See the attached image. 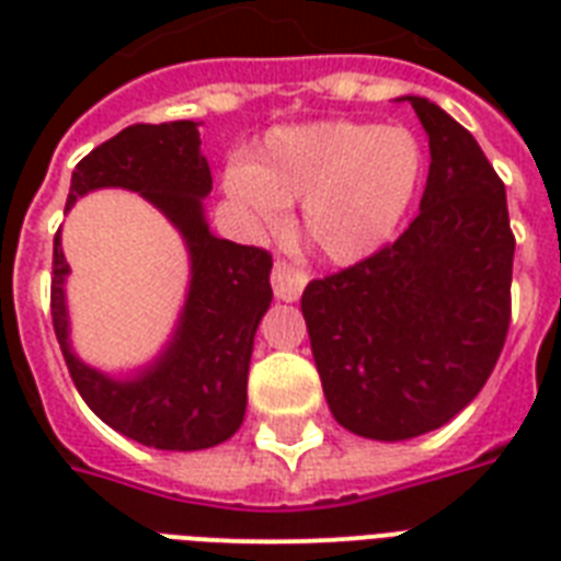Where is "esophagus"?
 Segmentation results:
<instances>
[{"label": "esophagus", "mask_w": 561, "mask_h": 561, "mask_svg": "<svg viewBox=\"0 0 561 561\" xmlns=\"http://www.w3.org/2000/svg\"><path fill=\"white\" fill-rule=\"evenodd\" d=\"M271 285L276 299H282V302H297L302 288H306V273L285 262H276L271 273Z\"/></svg>", "instance_id": "34e87169"}]
</instances>
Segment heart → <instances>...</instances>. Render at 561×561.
Returning a JSON list of instances; mask_svg holds the SVG:
<instances>
[{"label": "heart", "mask_w": 561, "mask_h": 561, "mask_svg": "<svg viewBox=\"0 0 561 561\" xmlns=\"http://www.w3.org/2000/svg\"><path fill=\"white\" fill-rule=\"evenodd\" d=\"M422 148L404 127L311 122L276 127L253 160H232L224 192L253 232L282 227L302 201L308 247L334 264L367 259L387 244L422 180Z\"/></svg>", "instance_id": "1"}]
</instances>
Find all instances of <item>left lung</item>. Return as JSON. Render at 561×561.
Here are the masks:
<instances>
[{"label": "left lung", "instance_id": "1", "mask_svg": "<svg viewBox=\"0 0 561 561\" xmlns=\"http://www.w3.org/2000/svg\"><path fill=\"white\" fill-rule=\"evenodd\" d=\"M401 101L431 145L419 215L302 294L332 416L381 443L443 427L483 390L510 329L515 253L506 188L474 136L434 101Z\"/></svg>", "mask_w": 561, "mask_h": 561}]
</instances>
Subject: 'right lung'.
I'll list each match as a JSON object with an SVG mask.
<instances>
[{"label":"right lung","mask_w":561,"mask_h":561,"mask_svg":"<svg viewBox=\"0 0 561 561\" xmlns=\"http://www.w3.org/2000/svg\"><path fill=\"white\" fill-rule=\"evenodd\" d=\"M197 122L130 125L72 171L66 209L95 188L139 192L186 241L192 279L169 346L130 378L83 364L69 341L60 232L51 264V323L81 399L127 439L160 451H201L236 434L247 410V373L255 329L271 308V255L209 232L203 197L211 171Z\"/></svg>","instance_id":"1"}]
</instances>
